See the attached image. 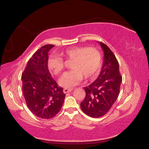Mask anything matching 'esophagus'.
Instances as JSON below:
<instances>
[{
  "label": "esophagus",
  "mask_w": 149,
  "mask_h": 149,
  "mask_svg": "<svg viewBox=\"0 0 149 149\" xmlns=\"http://www.w3.org/2000/svg\"><path fill=\"white\" fill-rule=\"evenodd\" d=\"M71 91H72V88H64V90H63V92H64V93H65V94H66V93H68V92H70Z\"/></svg>",
  "instance_id": "1"
}]
</instances>
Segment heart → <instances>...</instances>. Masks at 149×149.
Returning <instances> with one entry per match:
<instances>
[{
  "label": "heart",
  "instance_id": "b5f03b06",
  "mask_svg": "<svg viewBox=\"0 0 149 149\" xmlns=\"http://www.w3.org/2000/svg\"><path fill=\"white\" fill-rule=\"evenodd\" d=\"M66 60H72L71 70L66 72L60 78L59 85L65 88H72L83 79H90L97 74L102 64L101 54L99 49L88 46H76L65 49L61 53ZM48 68L54 75L60 74L64 68L62 58L51 56L48 60Z\"/></svg>",
  "mask_w": 149,
  "mask_h": 149
}]
</instances>
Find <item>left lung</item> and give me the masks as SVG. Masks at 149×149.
<instances>
[{
  "mask_svg": "<svg viewBox=\"0 0 149 149\" xmlns=\"http://www.w3.org/2000/svg\"><path fill=\"white\" fill-rule=\"evenodd\" d=\"M100 44L104 52L101 71L94 82L84 88L86 96L81 103L83 112L92 118L102 117L109 111L118 97L122 81L115 55L105 44Z\"/></svg>",
  "mask_w": 149,
  "mask_h": 149,
  "instance_id": "left-lung-1",
  "label": "left lung"
}]
</instances>
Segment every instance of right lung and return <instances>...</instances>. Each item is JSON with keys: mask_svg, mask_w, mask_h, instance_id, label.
I'll use <instances>...</instances> for the list:
<instances>
[{"mask_svg": "<svg viewBox=\"0 0 149 149\" xmlns=\"http://www.w3.org/2000/svg\"><path fill=\"white\" fill-rule=\"evenodd\" d=\"M54 46L46 45L38 49L28 61L21 77L26 105L38 118L45 119L56 116L65 98L63 88L48 70V52Z\"/></svg>", "mask_w": 149, "mask_h": 149, "instance_id": "1", "label": "right lung"}]
</instances>
